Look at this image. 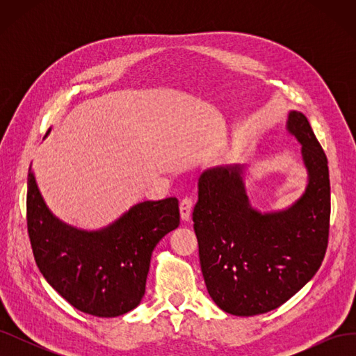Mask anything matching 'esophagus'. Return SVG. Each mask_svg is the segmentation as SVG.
Masks as SVG:
<instances>
[{
	"instance_id": "34e87169",
	"label": "esophagus",
	"mask_w": 356,
	"mask_h": 356,
	"mask_svg": "<svg viewBox=\"0 0 356 356\" xmlns=\"http://www.w3.org/2000/svg\"><path fill=\"white\" fill-rule=\"evenodd\" d=\"M193 209V199L191 197H184L179 203V212H181V218L184 221L190 220V213Z\"/></svg>"
}]
</instances>
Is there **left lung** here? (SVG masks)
<instances>
[{
	"label": "left lung",
	"instance_id": "left-lung-1",
	"mask_svg": "<svg viewBox=\"0 0 356 356\" xmlns=\"http://www.w3.org/2000/svg\"><path fill=\"white\" fill-rule=\"evenodd\" d=\"M286 131L301 144L307 186L282 211L250 202L243 166H217L199 178L193 211L208 293L236 316L270 312L303 288L325 257L330 232L328 160L305 114L289 111Z\"/></svg>",
	"mask_w": 356,
	"mask_h": 356
}]
</instances>
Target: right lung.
I'll return each instance as SVG.
<instances>
[{"label":"right lung","instance_id":"right-lung-1","mask_svg":"<svg viewBox=\"0 0 356 356\" xmlns=\"http://www.w3.org/2000/svg\"><path fill=\"white\" fill-rule=\"evenodd\" d=\"M26 222L46 281L84 314L115 318L141 303L153 250L179 225V208L177 197L147 200L101 230H81L51 213L29 166Z\"/></svg>","mask_w":356,"mask_h":356}]
</instances>
